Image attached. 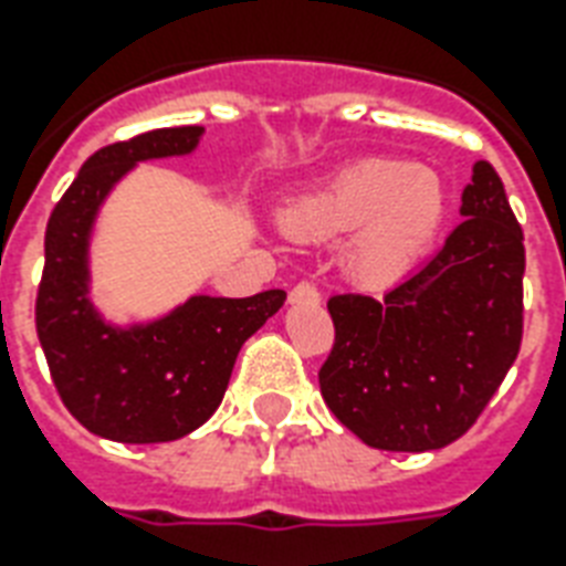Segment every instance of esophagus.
<instances>
[{
  "label": "esophagus",
  "mask_w": 566,
  "mask_h": 566,
  "mask_svg": "<svg viewBox=\"0 0 566 566\" xmlns=\"http://www.w3.org/2000/svg\"><path fill=\"white\" fill-rule=\"evenodd\" d=\"M291 302H319V291L317 284L311 282H300L291 291Z\"/></svg>",
  "instance_id": "obj_1"
}]
</instances>
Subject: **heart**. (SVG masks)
<instances>
[{"label": "heart", "instance_id": "obj_1", "mask_svg": "<svg viewBox=\"0 0 566 566\" xmlns=\"http://www.w3.org/2000/svg\"><path fill=\"white\" fill-rule=\"evenodd\" d=\"M447 213L438 172L394 158L346 167L282 211L287 234L344 243V266L355 282L381 287L399 282L434 243Z\"/></svg>", "mask_w": 566, "mask_h": 566}]
</instances>
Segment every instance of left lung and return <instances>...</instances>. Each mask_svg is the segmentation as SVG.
I'll return each mask as SVG.
<instances>
[{
	"label": "left lung",
	"instance_id": "obj_1",
	"mask_svg": "<svg viewBox=\"0 0 566 566\" xmlns=\"http://www.w3.org/2000/svg\"><path fill=\"white\" fill-rule=\"evenodd\" d=\"M464 222L378 302L328 300L335 346L319 394L373 449L429 452L464 434L520 353L523 229L488 161L461 193Z\"/></svg>",
	"mask_w": 566,
	"mask_h": 566
}]
</instances>
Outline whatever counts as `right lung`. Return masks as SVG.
<instances>
[{
  "label": "right lung",
  "mask_w": 566,
  "mask_h": 566,
  "mask_svg": "<svg viewBox=\"0 0 566 566\" xmlns=\"http://www.w3.org/2000/svg\"><path fill=\"white\" fill-rule=\"evenodd\" d=\"M202 126L155 128L82 164L46 226L38 337L66 411L117 443H167L199 429L222 402L240 346L282 308L287 293L247 300L190 296L149 323L117 326L91 300V234L102 202L140 161L190 155Z\"/></svg>",
  "instance_id": "obj_1"
}]
</instances>
